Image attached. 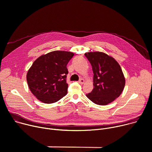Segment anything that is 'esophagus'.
<instances>
[{
    "mask_svg": "<svg viewBox=\"0 0 152 152\" xmlns=\"http://www.w3.org/2000/svg\"><path fill=\"white\" fill-rule=\"evenodd\" d=\"M78 82L79 84H84V82H85V80L84 79H79V80L78 81Z\"/></svg>",
    "mask_w": 152,
    "mask_h": 152,
    "instance_id": "34e87169",
    "label": "esophagus"
}]
</instances>
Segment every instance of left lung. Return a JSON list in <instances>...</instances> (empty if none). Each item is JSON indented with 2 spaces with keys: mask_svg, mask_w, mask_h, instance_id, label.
<instances>
[{
  "mask_svg": "<svg viewBox=\"0 0 152 152\" xmlns=\"http://www.w3.org/2000/svg\"><path fill=\"white\" fill-rule=\"evenodd\" d=\"M85 56L93 72V89L87 97L96 104L105 105L122 93L126 79L118 62L112 56L100 52H88Z\"/></svg>",
  "mask_w": 152,
  "mask_h": 152,
  "instance_id": "8db88e82",
  "label": "left lung"
}]
</instances>
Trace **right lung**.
<instances>
[{"instance_id":"1","label":"right lung","mask_w":152,"mask_h":152,"mask_svg":"<svg viewBox=\"0 0 152 152\" xmlns=\"http://www.w3.org/2000/svg\"><path fill=\"white\" fill-rule=\"evenodd\" d=\"M74 53L54 51L43 54L34 61L26 75L31 93L40 101L52 104L67 94L66 65Z\"/></svg>"}]
</instances>
